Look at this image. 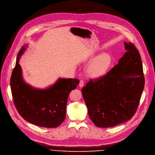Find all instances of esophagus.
<instances>
[{"label":"esophagus","mask_w":155,"mask_h":155,"mask_svg":"<svg viewBox=\"0 0 155 155\" xmlns=\"http://www.w3.org/2000/svg\"><path fill=\"white\" fill-rule=\"evenodd\" d=\"M83 85H84V81H83V80H81L80 81V83H79V87H80V88H81V87H83Z\"/></svg>","instance_id":"esophagus-1"}]
</instances>
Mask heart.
<instances>
[{
    "label": "heart",
    "mask_w": 155,
    "mask_h": 155,
    "mask_svg": "<svg viewBox=\"0 0 155 155\" xmlns=\"http://www.w3.org/2000/svg\"><path fill=\"white\" fill-rule=\"evenodd\" d=\"M112 64L110 54L103 53L97 57L89 68V73L93 77H100L104 75Z\"/></svg>",
    "instance_id": "b5f03b06"
}]
</instances>
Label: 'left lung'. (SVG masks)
I'll return each mask as SVG.
<instances>
[{"mask_svg": "<svg viewBox=\"0 0 155 155\" xmlns=\"http://www.w3.org/2000/svg\"><path fill=\"white\" fill-rule=\"evenodd\" d=\"M125 53L107 74L90 80L81 90L90 119L97 127H113L134 116L145 85L138 51L124 42Z\"/></svg>", "mask_w": 155, "mask_h": 155, "instance_id": "8db88e82", "label": "left lung"}]
</instances>
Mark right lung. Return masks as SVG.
<instances>
[{
	"label": "right lung",
	"mask_w": 155,
	"mask_h": 155,
	"mask_svg": "<svg viewBox=\"0 0 155 155\" xmlns=\"http://www.w3.org/2000/svg\"><path fill=\"white\" fill-rule=\"evenodd\" d=\"M27 45L20 50L11 78L10 87L17 111L26 121L46 128H55L65 120L69 93L77 88L80 81L59 78L53 85L39 89L24 81L19 60Z\"/></svg>",
	"instance_id": "obj_1"
}]
</instances>
